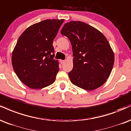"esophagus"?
<instances>
[{"label": "esophagus", "instance_id": "1", "mask_svg": "<svg viewBox=\"0 0 131 131\" xmlns=\"http://www.w3.org/2000/svg\"><path fill=\"white\" fill-rule=\"evenodd\" d=\"M60 63L61 64H64V63H65V60H60Z\"/></svg>", "mask_w": 131, "mask_h": 131}]
</instances>
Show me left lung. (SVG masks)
Segmentation results:
<instances>
[{
  "mask_svg": "<svg viewBox=\"0 0 131 131\" xmlns=\"http://www.w3.org/2000/svg\"><path fill=\"white\" fill-rule=\"evenodd\" d=\"M61 34L69 38L73 52V68L68 73L74 85L91 91L101 86L114 64L112 49L98 30L81 21L66 23Z\"/></svg>",
  "mask_w": 131,
  "mask_h": 131,
  "instance_id": "left-lung-1",
  "label": "left lung"
}]
</instances>
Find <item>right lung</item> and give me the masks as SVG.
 Masks as SVG:
<instances>
[{
	"mask_svg": "<svg viewBox=\"0 0 131 131\" xmlns=\"http://www.w3.org/2000/svg\"><path fill=\"white\" fill-rule=\"evenodd\" d=\"M64 19H46L31 25L20 35L12 52L16 74L24 84L41 89L56 81L59 63L54 60L53 41Z\"/></svg>",
	"mask_w": 131,
	"mask_h": 131,
	"instance_id": "obj_1",
	"label": "right lung"
}]
</instances>
